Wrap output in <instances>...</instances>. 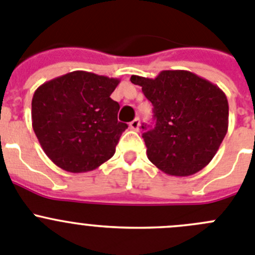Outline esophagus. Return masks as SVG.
Segmentation results:
<instances>
[{"label": "esophagus", "instance_id": "obj_1", "mask_svg": "<svg viewBox=\"0 0 255 255\" xmlns=\"http://www.w3.org/2000/svg\"><path fill=\"white\" fill-rule=\"evenodd\" d=\"M129 128H130V129H133V130H138V128H139V119L138 118L133 119L132 122L129 123Z\"/></svg>", "mask_w": 255, "mask_h": 255}]
</instances>
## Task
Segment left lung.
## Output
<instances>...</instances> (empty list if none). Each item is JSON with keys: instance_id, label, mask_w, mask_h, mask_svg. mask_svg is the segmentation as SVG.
Returning a JSON list of instances; mask_svg holds the SVG:
<instances>
[{"instance_id": "obj_1", "label": "left lung", "mask_w": 255, "mask_h": 255, "mask_svg": "<svg viewBox=\"0 0 255 255\" xmlns=\"http://www.w3.org/2000/svg\"><path fill=\"white\" fill-rule=\"evenodd\" d=\"M130 81L153 105L155 127L142 134L148 160L175 176L193 175L207 166L228 132L224 91L184 70L161 71L155 79L133 75Z\"/></svg>"}]
</instances>
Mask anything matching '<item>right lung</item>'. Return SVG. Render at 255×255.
Instances as JSON below:
<instances>
[{"instance_id": "obj_1", "label": "right lung", "mask_w": 255, "mask_h": 255, "mask_svg": "<svg viewBox=\"0 0 255 255\" xmlns=\"http://www.w3.org/2000/svg\"><path fill=\"white\" fill-rule=\"evenodd\" d=\"M119 79L73 71L35 90L33 129L45 155L70 173L91 171L111 159L128 127L118 122L119 104L111 98Z\"/></svg>"}]
</instances>
